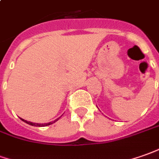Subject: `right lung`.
<instances>
[{
  "label": "right lung",
  "instance_id": "obj_1",
  "mask_svg": "<svg viewBox=\"0 0 159 159\" xmlns=\"http://www.w3.org/2000/svg\"><path fill=\"white\" fill-rule=\"evenodd\" d=\"M58 119H57L56 120H54L53 122H49V123H46V124H35V123H32V122H28V121H27V120H24V119H22V120L24 121V122H25V123L28 124V125H33V126L43 127V126H48V125H52V124H53L54 122H56Z\"/></svg>",
  "mask_w": 159,
  "mask_h": 159
}]
</instances>
